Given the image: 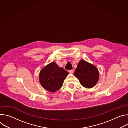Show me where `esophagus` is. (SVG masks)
<instances>
[{"label":"esophagus","instance_id":"obj_1","mask_svg":"<svg viewBox=\"0 0 128 128\" xmlns=\"http://www.w3.org/2000/svg\"><path fill=\"white\" fill-rule=\"evenodd\" d=\"M68 72H69V74H73V73H74V70H69V71H68Z\"/></svg>","mask_w":128,"mask_h":128}]
</instances>
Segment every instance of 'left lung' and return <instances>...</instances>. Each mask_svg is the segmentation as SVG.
<instances>
[{"mask_svg":"<svg viewBox=\"0 0 128 128\" xmlns=\"http://www.w3.org/2000/svg\"><path fill=\"white\" fill-rule=\"evenodd\" d=\"M74 76L78 79L84 87L88 88L94 87L99 79L97 68L84 60H80L78 62Z\"/></svg>","mask_w":128,"mask_h":128,"instance_id":"obj_1","label":"left lung"}]
</instances>
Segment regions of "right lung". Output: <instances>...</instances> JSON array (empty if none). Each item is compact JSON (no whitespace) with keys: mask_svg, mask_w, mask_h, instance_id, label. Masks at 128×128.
<instances>
[{"mask_svg":"<svg viewBox=\"0 0 128 128\" xmlns=\"http://www.w3.org/2000/svg\"><path fill=\"white\" fill-rule=\"evenodd\" d=\"M69 73L52 62L40 71L39 80L42 88L50 92L54 93L59 90Z\"/></svg>","mask_w":128,"mask_h":128,"instance_id":"obj_1","label":"right lung"}]
</instances>
